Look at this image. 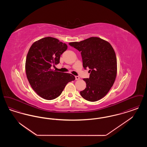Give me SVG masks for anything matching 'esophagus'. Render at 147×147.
Masks as SVG:
<instances>
[{
	"instance_id": "34e87169",
	"label": "esophagus",
	"mask_w": 147,
	"mask_h": 147,
	"mask_svg": "<svg viewBox=\"0 0 147 147\" xmlns=\"http://www.w3.org/2000/svg\"><path fill=\"white\" fill-rule=\"evenodd\" d=\"M75 78H76V80H79V79H80V77H78V76H76Z\"/></svg>"
}]
</instances>
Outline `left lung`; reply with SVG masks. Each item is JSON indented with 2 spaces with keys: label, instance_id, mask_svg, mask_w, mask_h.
<instances>
[{
  "label": "left lung",
  "instance_id": "left-lung-1",
  "mask_svg": "<svg viewBox=\"0 0 147 147\" xmlns=\"http://www.w3.org/2000/svg\"><path fill=\"white\" fill-rule=\"evenodd\" d=\"M69 45L81 53L84 69H90L89 78L83 79L86 88L80 92L84 99L96 101L104 98L117 76V58L111 44L97 37H91Z\"/></svg>",
  "mask_w": 147,
  "mask_h": 147
}]
</instances>
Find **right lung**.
<instances>
[{
  "mask_svg": "<svg viewBox=\"0 0 147 147\" xmlns=\"http://www.w3.org/2000/svg\"><path fill=\"white\" fill-rule=\"evenodd\" d=\"M67 47L58 39L47 37L34 42L28 50L26 74L31 86L40 97L55 99L61 94L67 83L75 80L71 74L51 69L52 65L59 63L61 55Z\"/></svg>",
  "mask_w": 147,
  "mask_h": 147,
  "instance_id": "add662e5",
  "label": "right lung"
}]
</instances>
